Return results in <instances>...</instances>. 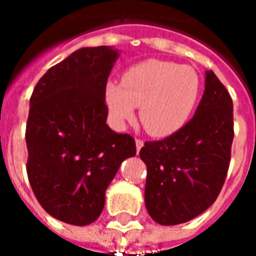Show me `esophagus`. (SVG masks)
<instances>
[{
    "instance_id": "34e87169",
    "label": "esophagus",
    "mask_w": 256,
    "mask_h": 256,
    "mask_svg": "<svg viewBox=\"0 0 256 256\" xmlns=\"http://www.w3.org/2000/svg\"><path fill=\"white\" fill-rule=\"evenodd\" d=\"M142 146H144V141H142V140H140V138L136 140V150H137V152H140Z\"/></svg>"
}]
</instances>
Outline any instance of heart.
Listing matches in <instances>:
<instances>
[{"mask_svg": "<svg viewBox=\"0 0 256 256\" xmlns=\"http://www.w3.org/2000/svg\"><path fill=\"white\" fill-rule=\"evenodd\" d=\"M202 80L190 67L146 60L124 71L122 82L108 80L104 86V100L112 124L122 128L136 118L146 132L158 138L178 133L189 122L198 106Z\"/></svg>", "mask_w": 256, "mask_h": 256, "instance_id": "1", "label": "heart"}]
</instances>
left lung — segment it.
Instances as JSON below:
<instances>
[{"label":"left lung","mask_w":256,"mask_h":256,"mask_svg":"<svg viewBox=\"0 0 256 256\" xmlns=\"http://www.w3.org/2000/svg\"><path fill=\"white\" fill-rule=\"evenodd\" d=\"M233 102L211 70L193 118L178 133L146 141L145 206L150 218L170 226L196 218L214 203L225 182L233 142Z\"/></svg>","instance_id":"left-lung-1"}]
</instances>
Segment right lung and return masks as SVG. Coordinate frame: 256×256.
Returning a JSON list of instances; mask_svg holds the SVG:
<instances>
[{
	"label": "right lung",
	"mask_w": 256,
	"mask_h": 256,
	"mask_svg": "<svg viewBox=\"0 0 256 256\" xmlns=\"http://www.w3.org/2000/svg\"><path fill=\"white\" fill-rule=\"evenodd\" d=\"M119 52L80 48L49 68L30 98L27 176L42 208L76 226L100 216L106 190L136 141L106 124V86Z\"/></svg>",
	"instance_id": "1"
}]
</instances>
